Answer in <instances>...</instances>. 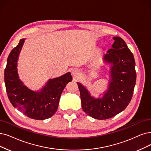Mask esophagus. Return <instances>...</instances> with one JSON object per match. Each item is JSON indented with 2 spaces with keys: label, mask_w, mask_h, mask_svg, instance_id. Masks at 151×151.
<instances>
[{
  "label": "esophagus",
  "mask_w": 151,
  "mask_h": 151,
  "mask_svg": "<svg viewBox=\"0 0 151 151\" xmlns=\"http://www.w3.org/2000/svg\"><path fill=\"white\" fill-rule=\"evenodd\" d=\"M79 74H80V72L77 69H74L72 70V75L74 77H77L78 76H79Z\"/></svg>",
  "instance_id": "1"
}]
</instances>
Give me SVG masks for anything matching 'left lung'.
<instances>
[{
	"label": "left lung",
	"instance_id": "left-lung-1",
	"mask_svg": "<svg viewBox=\"0 0 151 151\" xmlns=\"http://www.w3.org/2000/svg\"><path fill=\"white\" fill-rule=\"evenodd\" d=\"M113 38L114 42L112 47L104 56V62L110 64V79L103 97L94 98L82 83L77 82L83 111L100 120L112 118L127 107L136 84L133 55L122 38Z\"/></svg>",
	"mask_w": 151,
	"mask_h": 151
}]
</instances>
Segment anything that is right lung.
<instances>
[{
    "instance_id": "right-lung-1",
    "label": "right lung",
    "mask_w": 151,
    "mask_h": 151,
    "mask_svg": "<svg viewBox=\"0 0 151 151\" xmlns=\"http://www.w3.org/2000/svg\"><path fill=\"white\" fill-rule=\"evenodd\" d=\"M25 39L11 51L4 71V80L9 99L15 108L27 116L43 120L51 118L58 110L61 93L72 77L70 72L50 79L40 91L29 89L20 80L17 61Z\"/></svg>"
}]
</instances>
